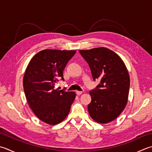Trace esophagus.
Segmentation results:
<instances>
[{
	"label": "esophagus",
	"instance_id": "obj_1",
	"mask_svg": "<svg viewBox=\"0 0 152 152\" xmlns=\"http://www.w3.org/2000/svg\"><path fill=\"white\" fill-rule=\"evenodd\" d=\"M76 93L77 95H78V96H80V95H81L82 94V91H76Z\"/></svg>",
	"mask_w": 152,
	"mask_h": 152
}]
</instances>
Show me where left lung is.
<instances>
[{
	"mask_svg": "<svg viewBox=\"0 0 152 152\" xmlns=\"http://www.w3.org/2000/svg\"><path fill=\"white\" fill-rule=\"evenodd\" d=\"M79 53L88 62L94 81L100 80L90 91L89 114L97 123H108L121 113L127 103L130 77L126 67L119 56L105 47Z\"/></svg>",
	"mask_w": 152,
	"mask_h": 152,
	"instance_id": "left-lung-1",
	"label": "left lung"
}]
</instances>
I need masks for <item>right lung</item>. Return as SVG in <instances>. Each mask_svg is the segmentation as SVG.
Returning a JSON list of instances; mask_svg holds the SVG:
<instances>
[{
  "label": "right lung",
  "mask_w": 152,
  "mask_h": 152,
  "mask_svg": "<svg viewBox=\"0 0 152 152\" xmlns=\"http://www.w3.org/2000/svg\"><path fill=\"white\" fill-rule=\"evenodd\" d=\"M76 50L45 49L31 58L23 77L26 99L35 115L49 124H56L69 113L76 97L74 91L55 90V84L64 81L63 70Z\"/></svg>",
  "instance_id": "add662e5"
}]
</instances>
